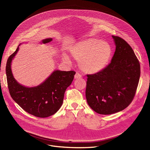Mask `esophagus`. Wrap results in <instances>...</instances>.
<instances>
[{
    "instance_id": "1",
    "label": "esophagus",
    "mask_w": 150,
    "mask_h": 150,
    "mask_svg": "<svg viewBox=\"0 0 150 150\" xmlns=\"http://www.w3.org/2000/svg\"><path fill=\"white\" fill-rule=\"evenodd\" d=\"M82 77V75L78 72H76V74L75 75V79H77V78H81Z\"/></svg>"
}]
</instances>
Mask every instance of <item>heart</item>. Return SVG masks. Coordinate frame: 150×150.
<instances>
[{"mask_svg": "<svg viewBox=\"0 0 150 150\" xmlns=\"http://www.w3.org/2000/svg\"><path fill=\"white\" fill-rule=\"evenodd\" d=\"M70 53L75 59L79 61V66L84 72L96 74L106 67L111 57L112 49L104 41L89 38L72 46ZM64 60L70 61L66 56Z\"/></svg>", "mask_w": 150, "mask_h": 150, "instance_id": "heart-1", "label": "heart"}]
</instances>
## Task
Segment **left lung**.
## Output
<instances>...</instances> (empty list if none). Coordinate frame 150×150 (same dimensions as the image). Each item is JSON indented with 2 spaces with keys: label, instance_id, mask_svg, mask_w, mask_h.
I'll list each match as a JSON object with an SVG mask.
<instances>
[{
  "label": "left lung",
  "instance_id": "1",
  "mask_svg": "<svg viewBox=\"0 0 150 150\" xmlns=\"http://www.w3.org/2000/svg\"><path fill=\"white\" fill-rule=\"evenodd\" d=\"M112 38L116 48L111 63L100 72L87 74V102L103 115L121 111L131 104L140 75L139 61L131 47L122 38Z\"/></svg>",
  "mask_w": 150,
  "mask_h": 150
}]
</instances>
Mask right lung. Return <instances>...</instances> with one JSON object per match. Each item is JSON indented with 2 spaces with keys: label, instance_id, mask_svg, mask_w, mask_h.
Instances as JSON below:
<instances>
[{
  "label": "right lung",
  "instance_id": "obj_1",
  "mask_svg": "<svg viewBox=\"0 0 150 150\" xmlns=\"http://www.w3.org/2000/svg\"><path fill=\"white\" fill-rule=\"evenodd\" d=\"M52 41L51 38L42 41L44 44ZM19 47L6 62V74L8 88L12 98L28 114L45 118L56 113L61 108L66 89L72 83L75 72L55 70L42 84L34 88H26L14 78L11 62L17 53Z\"/></svg>",
  "mask_w": 150,
  "mask_h": 150
}]
</instances>
